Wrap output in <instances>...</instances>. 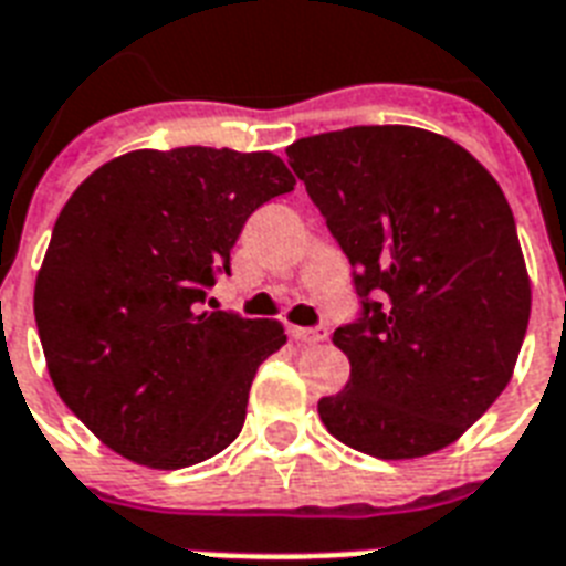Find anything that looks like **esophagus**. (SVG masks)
Wrapping results in <instances>:
<instances>
[{"label":"esophagus","instance_id":"1","mask_svg":"<svg viewBox=\"0 0 566 566\" xmlns=\"http://www.w3.org/2000/svg\"><path fill=\"white\" fill-rule=\"evenodd\" d=\"M289 333L297 343H324L327 339V327L324 324H318V327H289Z\"/></svg>","mask_w":566,"mask_h":566}]
</instances>
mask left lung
<instances>
[{
  "instance_id": "left-lung-1",
  "label": "left lung",
  "mask_w": 566,
  "mask_h": 566,
  "mask_svg": "<svg viewBox=\"0 0 566 566\" xmlns=\"http://www.w3.org/2000/svg\"><path fill=\"white\" fill-rule=\"evenodd\" d=\"M286 156L363 306L333 331L352 378L318 401L324 428L380 461L446 449L502 396L532 313L502 188L461 144L416 126L310 135Z\"/></svg>"
}]
</instances>
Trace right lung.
Listing matches in <instances>:
<instances>
[{
	"label": "right lung",
	"instance_id": "1",
	"mask_svg": "<svg viewBox=\"0 0 566 566\" xmlns=\"http://www.w3.org/2000/svg\"><path fill=\"white\" fill-rule=\"evenodd\" d=\"M295 177L274 153L135 150L61 209L34 322L61 401L129 461L182 470L239 437L280 322L206 310L244 221Z\"/></svg>",
	"mask_w": 566,
	"mask_h": 566
}]
</instances>
